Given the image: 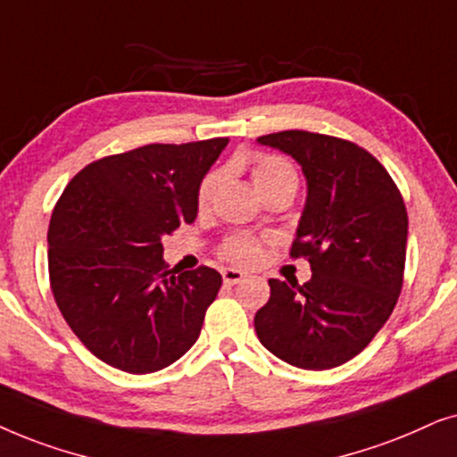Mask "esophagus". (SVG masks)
<instances>
[{"label":"esophagus","instance_id":"obj_1","mask_svg":"<svg viewBox=\"0 0 457 457\" xmlns=\"http://www.w3.org/2000/svg\"><path fill=\"white\" fill-rule=\"evenodd\" d=\"M221 276H223V282L228 286L240 284L242 279H246V273L242 270H234V267H225V270L221 271Z\"/></svg>","mask_w":457,"mask_h":457}]
</instances>
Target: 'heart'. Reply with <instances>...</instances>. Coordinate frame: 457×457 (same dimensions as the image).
Listing matches in <instances>:
<instances>
[{"instance_id": "1", "label": "heart", "mask_w": 457, "mask_h": 457, "mask_svg": "<svg viewBox=\"0 0 457 457\" xmlns=\"http://www.w3.org/2000/svg\"><path fill=\"white\" fill-rule=\"evenodd\" d=\"M253 181L254 186H257V190L263 194L270 190V187L286 184V181H296V175L284 158L265 154V156H259L257 161L253 162ZM215 186H217V173L206 175L198 190L200 204L209 203ZM259 254H261L259 240L251 238V236H236V238H232L223 246V257L229 261H236V263H246V265L254 263V261L259 259Z\"/></svg>"}]
</instances>
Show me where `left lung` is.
<instances>
[{
    "instance_id": "obj_1",
    "label": "left lung",
    "mask_w": 457,
    "mask_h": 457,
    "mask_svg": "<svg viewBox=\"0 0 457 457\" xmlns=\"http://www.w3.org/2000/svg\"><path fill=\"white\" fill-rule=\"evenodd\" d=\"M299 162L307 181L292 254L312 279H270L254 315L261 345L301 370L343 366L366 349L393 313L403 284L407 212L391 175L360 145L312 131L257 139Z\"/></svg>"
}]
</instances>
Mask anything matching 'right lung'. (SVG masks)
I'll list each match as a JSON object with an SVG mask.
<instances>
[{"label": "right lung", "mask_w": 457, "mask_h": 457, "mask_svg": "<svg viewBox=\"0 0 457 457\" xmlns=\"http://www.w3.org/2000/svg\"><path fill=\"white\" fill-rule=\"evenodd\" d=\"M228 142L150 144L100 158L60 196L47 232L54 299L108 366L158 372L196 343L221 273L171 276L162 238L196 219L200 184Z\"/></svg>", "instance_id": "obj_1"}]
</instances>
